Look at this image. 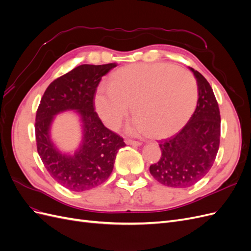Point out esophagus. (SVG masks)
I'll return each mask as SVG.
<instances>
[{
    "label": "esophagus",
    "mask_w": 251,
    "mask_h": 251,
    "mask_svg": "<svg viewBox=\"0 0 251 251\" xmlns=\"http://www.w3.org/2000/svg\"><path fill=\"white\" fill-rule=\"evenodd\" d=\"M126 143L128 144V146H135V147H140L142 144L140 141H135L132 139H126Z\"/></svg>",
    "instance_id": "esophagus-1"
}]
</instances>
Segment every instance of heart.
Instances as JSON below:
<instances>
[{"mask_svg":"<svg viewBox=\"0 0 251 251\" xmlns=\"http://www.w3.org/2000/svg\"><path fill=\"white\" fill-rule=\"evenodd\" d=\"M198 86L188 71L166 63L132 64L112 74L110 87L101 86L95 108L104 125L116 128L131 107L133 127L154 138L180 131L194 114Z\"/></svg>","mask_w":251,"mask_h":251,"instance_id":"heart-1","label":"heart"}]
</instances>
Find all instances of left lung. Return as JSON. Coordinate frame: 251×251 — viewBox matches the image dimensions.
I'll return each instance as SVG.
<instances>
[{
  "label": "left lung",
  "mask_w": 251,
  "mask_h": 251,
  "mask_svg": "<svg viewBox=\"0 0 251 251\" xmlns=\"http://www.w3.org/2000/svg\"><path fill=\"white\" fill-rule=\"evenodd\" d=\"M198 86V102L188 123L173 137L159 141L161 157L150 166L159 183L170 187H189L206 176L219 150L221 117L208 81L189 68Z\"/></svg>",
  "instance_id": "left-lung-1"
}]
</instances>
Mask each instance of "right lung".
I'll use <instances>...</instances> for the list:
<instances>
[{
  "instance_id": "add662e5",
  "label": "right lung",
  "mask_w": 251,
  "mask_h": 251,
  "mask_svg": "<svg viewBox=\"0 0 251 251\" xmlns=\"http://www.w3.org/2000/svg\"><path fill=\"white\" fill-rule=\"evenodd\" d=\"M117 65H81L53 80L45 91L35 117V138L45 168L57 183L72 192L94 188L109 178L124 139L110 131L94 111V96L103 75ZM74 110L80 117L82 141L73 154L64 153L50 139L55 116Z\"/></svg>"
}]
</instances>
